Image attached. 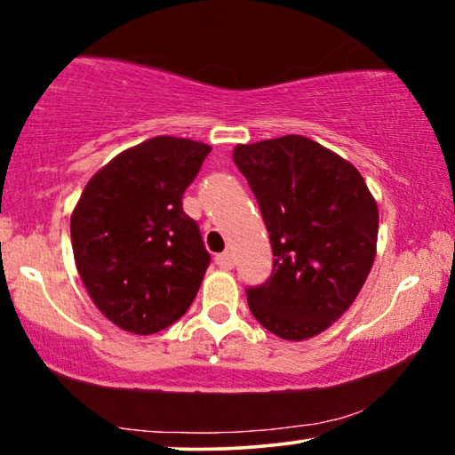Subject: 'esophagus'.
<instances>
[{"mask_svg":"<svg viewBox=\"0 0 455 455\" xmlns=\"http://www.w3.org/2000/svg\"><path fill=\"white\" fill-rule=\"evenodd\" d=\"M215 265L220 268H232L234 267V254L226 250V252L215 256Z\"/></svg>","mask_w":455,"mask_h":455,"instance_id":"obj_1","label":"esophagus"}]
</instances>
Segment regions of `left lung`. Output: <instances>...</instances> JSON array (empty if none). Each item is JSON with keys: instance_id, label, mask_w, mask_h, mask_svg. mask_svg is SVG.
<instances>
[{"instance_id": "obj_1", "label": "left lung", "mask_w": 455, "mask_h": 455, "mask_svg": "<svg viewBox=\"0 0 455 455\" xmlns=\"http://www.w3.org/2000/svg\"><path fill=\"white\" fill-rule=\"evenodd\" d=\"M273 246V273L248 287L250 312L268 332L304 340L353 304L371 271L378 205L357 168L307 137L235 146Z\"/></svg>"}]
</instances>
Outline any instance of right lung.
<instances>
[{
    "label": "right lung",
    "mask_w": 455,
    "mask_h": 455,
    "mask_svg": "<svg viewBox=\"0 0 455 455\" xmlns=\"http://www.w3.org/2000/svg\"><path fill=\"white\" fill-rule=\"evenodd\" d=\"M212 148L154 137L85 184L71 215L76 267L110 322L133 334L172 326L193 304L212 256L182 195Z\"/></svg>",
    "instance_id": "obj_1"
}]
</instances>
